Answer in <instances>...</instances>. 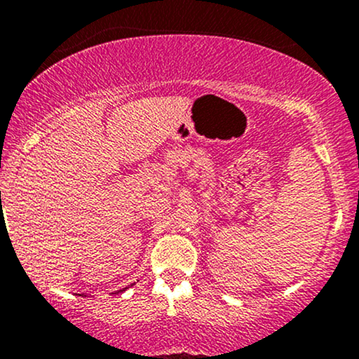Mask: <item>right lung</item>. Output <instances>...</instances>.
I'll list each match as a JSON object with an SVG mask.
<instances>
[{"label": "right lung", "mask_w": 359, "mask_h": 359, "mask_svg": "<svg viewBox=\"0 0 359 359\" xmlns=\"http://www.w3.org/2000/svg\"><path fill=\"white\" fill-rule=\"evenodd\" d=\"M119 292H121V290H119Z\"/></svg>", "instance_id": "add662e5"}]
</instances>
